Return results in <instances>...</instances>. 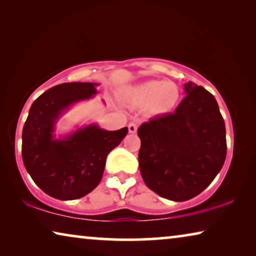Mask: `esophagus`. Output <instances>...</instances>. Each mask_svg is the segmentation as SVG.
Wrapping results in <instances>:
<instances>
[{"mask_svg":"<svg viewBox=\"0 0 256 256\" xmlns=\"http://www.w3.org/2000/svg\"><path fill=\"white\" fill-rule=\"evenodd\" d=\"M138 130V125L136 123H130L128 124V132L130 133H136Z\"/></svg>","mask_w":256,"mask_h":256,"instance_id":"34e87169","label":"esophagus"}]
</instances>
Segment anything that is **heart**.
I'll return each instance as SVG.
<instances>
[{
	"label": "heart",
	"mask_w": 256,
	"mask_h": 256,
	"mask_svg": "<svg viewBox=\"0 0 256 256\" xmlns=\"http://www.w3.org/2000/svg\"><path fill=\"white\" fill-rule=\"evenodd\" d=\"M180 98L179 88L172 82L147 80L133 86L128 99L138 107H146L152 115H164L176 106Z\"/></svg>",
	"instance_id": "1"
}]
</instances>
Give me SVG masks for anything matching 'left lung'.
<instances>
[{
	"instance_id": "left-lung-1",
	"label": "left lung",
	"mask_w": 256,
	"mask_h": 256,
	"mask_svg": "<svg viewBox=\"0 0 256 256\" xmlns=\"http://www.w3.org/2000/svg\"><path fill=\"white\" fill-rule=\"evenodd\" d=\"M184 92L174 112L138 128L144 184L174 202L192 200L208 188L226 155V125L216 98L192 82L184 84Z\"/></svg>"
}]
</instances>
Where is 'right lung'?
I'll use <instances>...</instances> for the list:
<instances>
[{
    "label": "right lung",
    "mask_w": 256,
    "mask_h": 256,
    "mask_svg": "<svg viewBox=\"0 0 256 256\" xmlns=\"http://www.w3.org/2000/svg\"><path fill=\"white\" fill-rule=\"evenodd\" d=\"M98 83H62L36 99L22 128V160L32 179L48 196L72 200L100 184L106 158L128 128L107 131L88 124L70 134L56 138V122L72 104L93 98Z\"/></svg>",
    "instance_id": "add662e5"
}]
</instances>
